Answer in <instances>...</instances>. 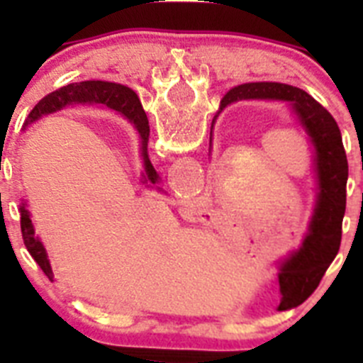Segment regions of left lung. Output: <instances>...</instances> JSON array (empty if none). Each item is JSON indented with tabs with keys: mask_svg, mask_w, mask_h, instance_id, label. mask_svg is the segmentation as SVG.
<instances>
[{
	"mask_svg": "<svg viewBox=\"0 0 363 363\" xmlns=\"http://www.w3.org/2000/svg\"><path fill=\"white\" fill-rule=\"evenodd\" d=\"M242 99H278L289 101L294 114L306 129L314 147V172H316V205L309 223V233L301 247L284 262L280 272L281 293L294 289L307 277V289L301 298L306 300L322 280L323 272L338 255L342 242V221L345 214L349 165L345 156L342 133L335 118L322 105L298 86L274 82L243 83L223 96L220 111ZM307 270L313 273L306 274Z\"/></svg>",
	"mask_w": 363,
	"mask_h": 363,
	"instance_id": "8db88e82",
	"label": "left lung"
}]
</instances>
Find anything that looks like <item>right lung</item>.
Returning <instances> with one entry per match:
<instances>
[{"label":"right lung","instance_id":"1","mask_svg":"<svg viewBox=\"0 0 363 363\" xmlns=\"http://www.w3.org/2000/svg\"><path fill=\"white\" fill-rule=\"evenodd\" d=\"M72 104H104L107 107L114 108L120 114H123L130 123L136 127V130L142 136V150H143V162H145V179H149L150 184L158 182V174L154 171L152 163H150L149 156H147V142H149V120L143 111L140 99H138L136 92L129 86L120 85V83L111 82H82V83H70V85L62 86L54 91L52 94L45 96L36 107L32 108L28 114V120L25 121V127L28 123H34L38 118H41L47 112H54L63 108L65 105ZM19 216H21V234H23V242L27 251L30 256L36 259V264L40 265L41 271L52 280V269H50L49 258L45 252V247L34 234V227H32V220L28 211L25 209V203L19 205Z\"/></svg>","mask_w":363,"mask_h":363}]
</instances>
